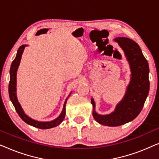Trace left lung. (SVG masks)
<instances>
[{
	"mask_svg": "<svg viewBox=\"0 0 159 159\" xmlns=\"http://www.w3.org/2000/svg\"><path fill=\"white\" fill-rule=\"evenodd\" d=\"M125 52L131 69V79L123 99L117 104L114 111L107 115L98 114L95 111L94 100L93 116L99 124L109 127H116L129 122L136 118L144 106L149 93L148 63L143 56L140 46L131 39H114Z\"/></svg>",
	"mask_w": 159,
	"mask_h": 159,
	"instance_id": "1",
	"label": "left lung"
}]
</instances>
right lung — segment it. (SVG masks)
<instances>
[{
    "label": "right lung",
    "mask_w": 159,
    "mask_h": 159,
    "mask_svg": "<svg viewBox=\"0 0 159 159\" xmlns=\"http://www.w3.org/2000/svg\"><path fill=\"white\" fill-rule=\"evenodd\" d=\"M27 46V45H22L19 48L16 58L13 61L10 68V81L9 84H8V93H9V97L13 105H14L15 109H16L17 114L21 117V119L28 125L32 126V127L39 128V129H50V128L55 127L56 126L59 125L62 121L64 120L65 115H66V104L68 98H66V101L64 102V107H63L62 111L59 115L58 118H56L54 120L51 121H38L32 119L27 116V114H25L24 111L21 108L20 103H19L18 99L16 97V72L18 70L19 64L21 58V56L25 50V48ZM71 95V93L69 95Z\"/></svg>",
    "instance_id": "right-lung-1"
}]
</instances>
